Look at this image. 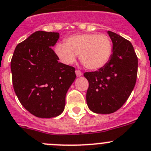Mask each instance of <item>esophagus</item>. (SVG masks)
I'll return each instance as SVG.
<instances>
[{
	"label": "esophagus",
	"instance_id": "esophagus-1",
	"mask_svg": "<svg viewBox=\"0 0 151 151\" xmlns=\"http://www.w3.org/2000/svg\"><path fill=\"white\" fill-rule=\"evenodd\" d=\"M75 73H76V75H77V77H80V76L83 75V73L81 72L80 70H76Z\"/></svg>",
	"mask_w": 151,
	"mask_h": 151
}]
</instances>
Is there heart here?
Returning <instances> with one entry per match:
<instances>
[{"mask_svg":"<svg viewBox=\"0 0 151 151\" xmlns=\"http://www.w3.org/2000/svg\"><path fill=\"white\" fill-rule=\"evenodd\" d=\"M112 50L110 38L97 33L73 35L68 37L65 43L56 44L54 48L56 55L64 64H73L79 54L80 61L89 70L104 68L110 60Z\"/></svg>","mask_w":151,"mask_h":151,"instance_id":"1","label":"heart"}]
</instances>
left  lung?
I'll use <instances>...</instances> for the list:
<instances>
[{
    "label": "left lung",
    "mask_w": 151,
    "mask_h": 151,
    "mask_svg": "<svg viewBox=\"0 0 151 151\" xmlns=\"http://www.w3.org/2000/svg\"><path fill=\"white\" fill-rule=\"evenodd\" d=\"M113 50L108 63L98 71L84 73L88 81L86 102L91 111L110 114L120 109L136 82L138 58L129 41L108 31Z\"/></svg>",
    "instance_id": "left-lung-1"
}]
</instances>
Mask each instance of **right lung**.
<instances>
[{
  "mask_svg": "<svg viewBox=\"0 0 151 151\" xmlns=\"http://www.w3.org/2000/svg\"><path fill=\"white\" fill-rule=\"evenodd\" d=\"M60 34L36 31L15 47L11 60L14 91L24 107L38 118L63 112L65 95L76 78L75 68L59 63L52 47Z\"/></svg>",
  "mask_w": 151,
  "mask_h": 151,
  "instance_id": "add662e5",
  "label": "right lung"
}]
</instances>
